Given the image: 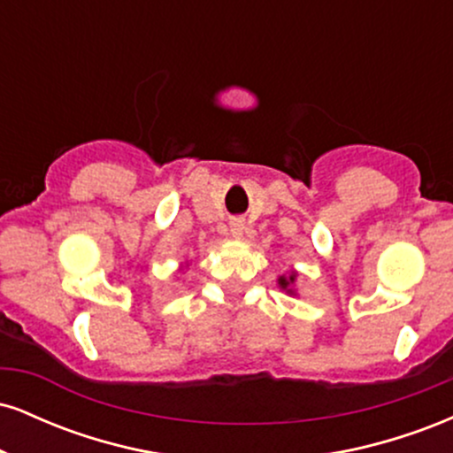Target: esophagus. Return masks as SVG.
Segmentation results:
<instances>
[{"mask_svg":"<svg viewBox=\"0 0 453 453\" xmlns=\"http://www.w3.org/2000/svg\"><path fill=\"white\" fill-rule=\"evenodd\" d=\"M230 227H232L234 236H242V232H244V221H242V219H232Z\"/></svg>","mask_w":453,"mask_h":453,"instance_id":"obj_1","label":"esophagus"}]
</instances>
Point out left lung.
<instances>
[{"instance_id": "left-lung-1", "label": "left lung", "mask_w": 453, "mask_h": 453, "mask_svg": "<svg viewBox=\"0 0 453 453\" xmlns=\"http://www.w3.org/2000/svg\"><path fill=\"white\" fill-rule=\"evenodd\" d=\"M292 280H294V277H289V279L280 277V279H279V285H280V288H283V289H285V288H288V285H289V283H292Z\"/></svg>"}]
</instances>
